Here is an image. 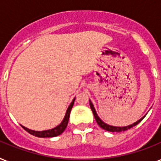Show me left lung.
Listing matches in <instances>:
<instances>
[{"instance_id": "1", "label": "left lung", "mask_w": 161, "mask_h": 161, "mask_svg": "<svg viewBox=\"0 0 161 161\" xmlns=\"http://www.w3.org/2000/svg\"><path fill=\"white\" fill-rule=\"evenodd\" d=\"M90 108H91V110H92V112H93V114H94V116H95V119H96V122H97V124H98V125L100 126V127H102L103 130H108V131H110V132H121V131H125V130H127L130 129V128H132L133 126L136 125L137 124L140 123L142 120L143 119L144 117H145V116H144V117H142V119H140L138 120V121H136V123L132 124V125H130L124 126V127L112 126V125H107L106 123H104V122H103V121H102V120L98 117V115L96 114V110H95L94 106H93L92 102H90Z\"/></svg>"}]
</instances>
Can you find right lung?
I'll return each mask as SVG.
<instances>
[{"label": "right lung", "mask_w": 161, "mask_h": 161, "mask_svg": "<svg viewBox=\"0 0 161 161\" xmlns=\"http://www.w3.org/2000/svg\"><path fill=\"white\" fill-rule=\"evenodd\" d=\"M74 101L75 98L73 99V101L71 102V103L70 104L68 108H67V111L65 113V118H64L63 121L59 124V125L56 126L55 128L51 130H43V131H36V130H30L28 128H25V126H22V127L26 131L29 132L30 134L35 136H37V137H53V136H57L60 135L61 133H63V131L65 130L66 126H67L69 117H70V113H71V108H72L73 104H74Z\"/></svg>", "instance_id": "1"}]
</instances>
